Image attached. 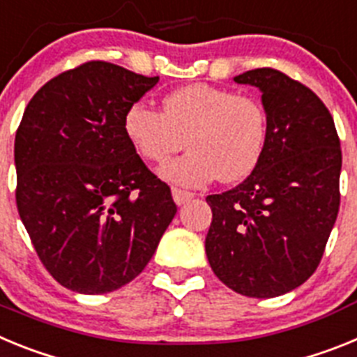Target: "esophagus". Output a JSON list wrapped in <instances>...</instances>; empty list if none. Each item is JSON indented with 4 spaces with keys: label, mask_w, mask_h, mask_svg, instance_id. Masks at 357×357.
Masks as SVG:
<instances>
[{
    "label": "esophagus",
    "mask_w": 357,
    "mask_h": 357,
    "mask_svg": "<svg viewBox=\"0 0 357 357\" xmlns=\"http://www.w3.org/2000/svg\"><path fill=\"white\" fill-rule=\"evenodd\" d=\"M172 195L176 206H182V204H185V202H189L195 197L193 193H189V191H184V189H178V188H173Z\"/></svg>",
    "instance_id": "34e87169"
}]
</instances>
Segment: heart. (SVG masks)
Returning <instances> with one entry per match:
<instances>
[{"label":"heart","mask_w":357,"mask_h":357,"mask_svg":"<svg viewBox=\"0 0 357 357\" xmlns=\"http://www.w3.org/2000/svg\"><path fill=\"white\" fill-rule=\"evenodd\" d=\"M164 110L135 102L123 128L137 155L164 164L185 146L181 159L162 169L166 181L185 188L239 182L263 160L270 134L264 103L248 93L209 84H189L164 98Z\"/></svg>","instance_id":"1"}]
</instances>
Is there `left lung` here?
Returning <instances> with one entry per match:
<instances>
[{
	"mask_svg": "<svg viewBox=\"0 0 357 357\" xmlns=\"http://www.w3.org/2000/svg\"><path fill=\"white\" fill-rule=\"evenodd\" d=\"M263 91L270 134L252 175L206 198V252L232 291L272 298L313 275L340 211L342 148L333 116L313 91L273 68L234 78Z\"/></svg>",
	"mask_w": 357,
	"mask_h": 357,
	"instance_id": "8db88e82",
	"label": "left lung"
}]
</instances>
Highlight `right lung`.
I'll return each instance as SVG.
<instances>
[{
  "label": "right lung",
  "instance_id": "right-lung-1",
  "mask_svg": "<svg viewBox=\"0 0 357 357\" xmlns=\"http://www.w3.org/2000/svg\"><path fill=\"white\" fill-rule=\"evenodd\" d=\"M159 77L105 61L56 75L15 132V204L40 263L64 288L109 293L139 275L176 213L123 118Z\"/></svg>",
  "mask_w": 357,
  "mask_h": 357
}]
</instances>
